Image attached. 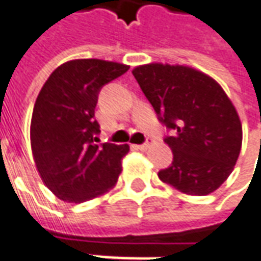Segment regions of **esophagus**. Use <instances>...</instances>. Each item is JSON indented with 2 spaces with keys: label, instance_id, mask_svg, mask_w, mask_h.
<instances>
[{
  "label": "esophagus",
  "instance_id": "obj_1",
  "mask_svg": "<svg viewBox=\"0 0 261 261\" xmlns=\"http://www.w3.org/2000/svg\"><path fill=\"white\" fill-rule=\"evenodd\" d=\"M151 144H153V140L148 139L144 144H140V146H137V148H140V150H147V148H150Z\"/></svg>",
  "mask_w": 261,
  "mask_h": 261
}]
</instances>
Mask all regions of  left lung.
<instances>
[{
  "label": "left lung",
  "instance_id": "1",
  "mask_svg": "<svg viewBox=\"0 0 261 261\" xmlns=\"http://www.w3.org/2000/svg\"><path fill=\"white\" fill-rule=\"evenodd\" d=\"M141 91L172 130L165 143L172 165L159 172L162 182L188 195H208L220 188L236 166L241 121L217 81L182 65L148 63L133 69Z\"/></svg>",
  "mask_w": 261,
  "mask_h": 261
}]
</instances>
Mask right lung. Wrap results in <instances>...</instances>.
<instances>
[{
  "instance_id": "1",
  "label": "right lung",
  "mask_w": 261,
  "mask_h": 261,
  "mask_svg": "<svg viewBox=\"0 0 261 261\" xmlns=\"http://www.w3.org/2000/svg\"><path fill=\"white\" fill-rule=\"evenodd\" d=\"M130 66L76 59L51 72L36 99L30 125L33 159L43 184L59 199L81 203L113 189L128 144H96L98 94Z\"/></svg>"
}]
</instances>
